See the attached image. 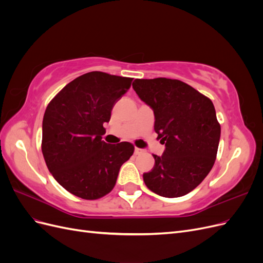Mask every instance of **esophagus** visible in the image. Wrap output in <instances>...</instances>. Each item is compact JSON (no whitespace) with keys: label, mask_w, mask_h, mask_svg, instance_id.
<instances>
[{"label":"esophagus","mask_w":263,"mask_h":263,"mask_svg":"<svg viewBox=\"0 0 263 263\" xmlns=\"http://www.w3.org/2000/svg\"><path fill=\"white\" fill-rule=\"evenodd\" d=\"M142 151H144V150L136 147V148H135V155H139V154H141V153H142Z\"/></svg>","instance_id":"esophagus-1"}]
</instances>
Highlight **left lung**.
I'll return each instance as SVG.
<instances>
[{"label":"left lung","instance_id":"obj_1","mask_svg":"<svg viewBox=\"0 0 263 263\" xmlns=\"http://www.w3.org/2000/svg\"><path fill=\"white\" fill-rule=\"evenodd\" d=\"M135 92L154 110L155 132L165 145L162 156L144 173L147 187L163 197L193 191L212 170L220 138L213 102L173 79H136Z\"/></svg>","mask_w":263,"mask_h":263}]
</instances>
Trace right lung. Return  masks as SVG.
I'll return each mask as SVG.
<instances>
[{
  "instance_id": "add662e5",
  "label": "right lung",
  "mask_w": 263,
  "mask_h": 263,
  "mask_svg": "<svg viewBox=\"0 0 263 263\" xmlns=\"http://www.w3.org/2000/svg\"><path fill=\"white\" fill-rule=\"evenodd\" d=\"M133 79L92 71L55 95L43 119L42 151L47 168L68 192L98 200L113 190L119 169L134 154L130 142L102 140L115 103Z\"/></svg>"
}]
</instances>
